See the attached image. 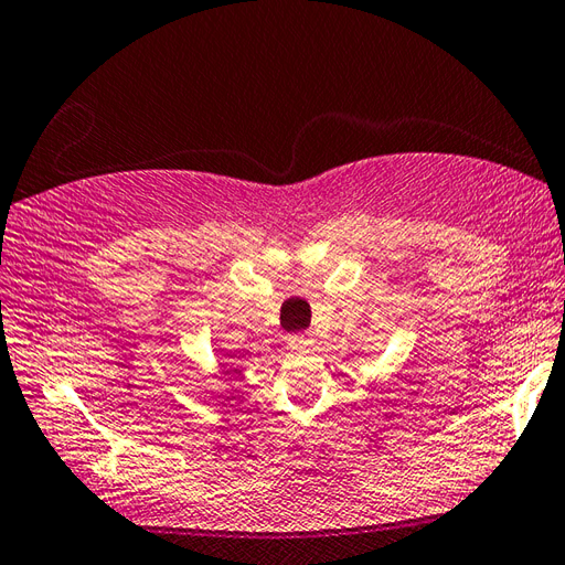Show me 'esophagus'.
Instances as JSON below:
<instances>
[{
    "label": "esophagus",
    "instance_id": "1",
    "mask_svg": "<svg viewBox=\"0 0 565 565\" xmlns=\"http://www.w3.org/2000/svg\"><path fill=\"white\" fill-rule=\"evenodd\" d=\"M288 347L296 349V351H306L312 347V337L306 334V332H298V334H291L288 337Z\"/></svg>",
    "mask_w": 565,
    "mask_h": 565
}]
</instances>
